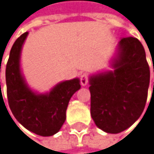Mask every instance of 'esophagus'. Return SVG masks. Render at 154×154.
<instances>
[{"label": "esophagus", "mask_w": 154, "mask_h": 154, "mask_svg": "<svg viewBox=\"0 0 154 154\" xmlns=\"http://www.w3.org/2000/svg\"><path fill=\"white\" fill-rule=\"evenodd\" d=\"M88 83V75L87 74H82L80 75V84L84 87Z\"/></svg>", "instance_id": "obj_1"}]
</instances>
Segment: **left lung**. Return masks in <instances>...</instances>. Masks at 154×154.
<instances>
[{
	"label": "left lung",
	"instance_id": "obj_1",
	"mask_svg": "<svg viewBox=\"0 0 154 154\" xmlns=\"http://www.w3.org/2000/svg\"><path fill=\"white\" fill-rule=\"evenodd\" d=\"M112 71L89 78L90 113L95 124L108 133L131 127L144 109L150 84L145 50L134 37L122 38Z\"/></svg>",
	"mask_w": 154,
	"mask_h": 154
}]
</instances>
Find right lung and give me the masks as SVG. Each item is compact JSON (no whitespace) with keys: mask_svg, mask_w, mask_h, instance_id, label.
<instances>
[{"mask_svg":"<svg viewBox=\"0 0 154 154\" xmlns=\"http://www.w3.org/2000/svg\"><path fill=\"white\" fill-rule=\"evenodd\" d=\"M28 32L16 39L6 65L7 97L10 109L24 128L40 136H52L59 131L66 120L68 102L81 86L79 79L60 82L50 92L38 94L25 82L20 57Z\"/></svg>","mask_w":154,"mask_h":154,"instance_id":"add662e5","label":"right lung"}]
</instances>
